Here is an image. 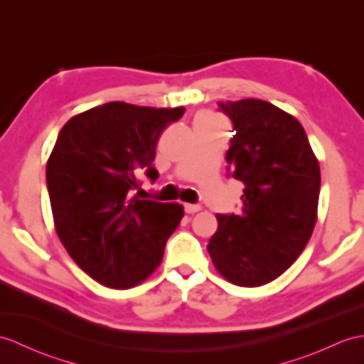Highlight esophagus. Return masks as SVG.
I'll list each match as a JSON object with an SVG mask.
<instances>
[{"label":"esophagus","mask_w":364,"mask_h":364,"mask_svg":"<svg viewBox=\"0 0 364 364\" xmlns=\"http://www.w3.org/2000/svg\"><path fill=\"white\" fill-rule=\"evenodd\" d=\"M184 210L188 214H196V213H198V210H201V206L200 205H191V203H186Z\"/></svg>","instance_id":"obj_1"}]
</instances>
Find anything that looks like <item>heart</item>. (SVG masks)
<instances>
[{
	"label": "heart",
	"mask_w": 364,
	"mask_h": 364,
	"mask_svg": "<svg viewBox=\"0 0 364 364\" xmlns=\"http://www.w3.org/2000/svg\"><path fill=\"white\" fill-rule=\"evenodd\" d=\"M196 122H200V124H206V125H220V124H225L220 116L215 114V113H210V112L200 113V114L197 116Z\"/></svg>",
	"instance_id": "1"
}]
</instances>
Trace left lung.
Wrapping results in <instances>:
<instances>
[{
  "instance_id": "left-lung-1",
  "label": "left lung",
  "mask_w": 364,
  "mask_h": 364,
  "mask_svg": "<svg viewBox=\"0 0 364 364\" xmlns=\"http://www.w3.org/2000/svg\"><path fill=\"white\" fill-rule=\"evenodd\" d=\"M235 134L226 154L245 184L242 213L217 214L208 251L228 282L260 287L274 281L309 243L318 218L321 172L296 117L260 99L220 104Z\"/></svg>"
}]
</instances>
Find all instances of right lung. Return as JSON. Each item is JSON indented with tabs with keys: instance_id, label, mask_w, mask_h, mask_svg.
<instances>
[{
	"instance_id": "1",
	"label": "right lung",
	"mask_w": 364,
	"mask_h": 364,
	"mask_svg": "<svg viewBox=\"0 0 364 364\" xmlns=\"http://www.w3.org/2000/svg\"><path fill=\"white\" fill-rule=\"evenodd\" d=\"M184 107L108 102L73 116L46 164L54 226L68 255L109 289L125 290L159 267L184 215L178 203L144 200L139 178H158L156 142Z\"/></svg>"
}]
</instances>
